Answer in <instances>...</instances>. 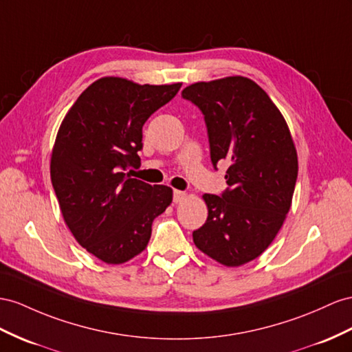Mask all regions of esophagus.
<instances>
[{
	"label": "esophagus",
	"instance_id": "obj_1",
	"mask_svg": "<svg viewBox=\"0 0 352 352\" xmlns=\"http://www.w3.org/2000/svg\"><path fill=\"white\" fill-rule=\"evenodd\" d=\"M174 202L175 204H179V202H183V199L186 197V193L184 192H182V190H174Z\"/></svg>",
	"mask_w": 352,
	"mask_h": 352
}]
</instances>
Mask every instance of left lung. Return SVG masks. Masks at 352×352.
Masks as SVG:
<instances>
[{
	"label": "left lung",
	"mask_w": 352,
	"mask_h": 352,
	"mask_svg": "<svg viewBox=\"0 0 352 352\" xmlns=\"http://www.w3.org/2000/svg\"><path fill=\"white\" fill-rule=\"evenodd\" d=\"M182 96L204 114L214 169L228 165V188L204 195L208 219L193 232L202 253L241 266L270 245L290 210L297 153L290 131L265 90L247 77L187 86Z\"/></svg>",
	"instance_id": "8db88e82"
}]
</instances>
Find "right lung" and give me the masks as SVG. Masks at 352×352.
Wrapping results in <instances>:
<instances>
[{
	"instance_id": "obj_1",
	"label": "right lung",
	"mask_w": 352,
	"mask_h": 352,
	"mask_svg": "<svg viewBox=\"0 0 352 352\" xmlns=\"http://www.w3.org/2000/svg\"><path fill=\"white\" fill-rule=\"evenodd\" d=\"M179 87L99 78L60 124L50 177L62 215L78 244L108 265L140 254L153 220L173 202V188L150 186L126 170L141 165L144 123Z\"/></svg>"
}]
</instances>
